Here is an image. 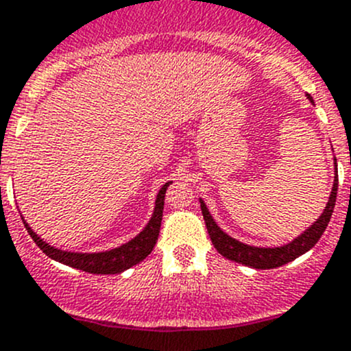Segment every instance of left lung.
Returning <instances> with one entry per match:
<instances>
[{
  "label": "left lung",
  "instance_id": "left-lung-1",
  "mask_svg": "<svg viewBox=\"0 0 351 351\" xmlns=\"http://www.w3.org/2000/svg\"><path fill=\"white\" fill-rule=\"evenodd\" d=\"M309 101L313 102L311 95H308ZM337 165V161H335ZM337 191H338V176H335L333 190H331L330 200H328L326 206H324L322 217L316 220L304 234H301L300 237L294 239L293 242L286 243L282 247H252L245 245V243L235 241L230 235H227L222 228L219 227L215 222H213L212 215H210L208 208L204 204V200H200L202 213H204V220L206 225V230H208L210 239H212V243L215 245V249L222 254L227 259L234 261V263L249 265V267L254 269H274L279 267V265H284L291 261H294L296 257L302 256L304 252H308L309 249L316 245V242L322 239L324 228L328 227V222H330L331 215H333L335 202H337Z\"/></svg>",
  "mask_w": 351,
  "mask_h": 351
}]
</instances>
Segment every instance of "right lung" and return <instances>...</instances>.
Listing matches in <instances>:
<instances>
[{"mask_svg":"<svg viewBox=\"0 0 351 351\" xmlns=\"http://www.w3.org/2000/svg\"><path fill=\"white\" fill-rule=\"evenodd\" d=\"M169 183H165L161 186L160 193L156 197V205H154L153 217H151L149 223L146 225L145 230L139 235H136L132 241H129L124 245L117 247V249L108 250V252H94V254H79V252H67V250L55 249V247L49 245L43 242L35 232L29 228V225L25 222L29 237L35 241L36 245L50 257V259L57 261L70 267L80 269V271L90 272V274H119V272L126 271V269L132 267V265L139 264L145 261L153 250L154 243L158 241L161 227V219H163V206H165V193L166 188Z\"/></svg>","mask_w":351,"mask_h":351,"instance_id":"1","label":"right lung"}]
</instances>
